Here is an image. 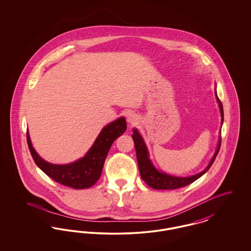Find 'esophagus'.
<instances>
[{"mask_svg": "<svg viewBox=\"0 0 251 251\" xmlns=\"http://www.w3.org/2000/svg\"><path fill=\"white\" fill-rule=\"evenodd\" d=\"M137 120H138V118H137V116L135 115V114H133V113H130L129 115H128V117H127V121L130 123V124H135V122H137Z\"/></svg>", "mask_w": 251, "mask_h": 251, "instance_id": "esophagus-1", "label": "esophagus"}]
</instances>
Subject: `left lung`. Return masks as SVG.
Listing matches in <instances>:
<instances>
[{"label":"left lung","instance_id":"obj_1","mask_svg":"<svg viewBox=\"0 0 251 251\" xmlns=\"http://www.w3.org/2000/svg\"><path fill=\"white\" fill-rule=\"evenodd\" d=\"M215 97H216L218 105L220 107V113H221V117H222L221 121L223 123L224 113H223L222 102L218 99V97L216 95V92H215ZM132 132L133 133L131 134V137H132L133 142H134L136 158H137V163H138V167H139V172H140L141 178L150 187H151L153 189H158V190L178 189L180 187L186 186L192 182H194L196 179L201 178L203 174H205L209 170V168L215 162V157L218 154V151H219L220 146H221V136H220L215 155L213 157V159L211 160V162L209 163L208 167H206L201 173L196 174L194 176H190V177H175V176H172V175H168L167 173L160 172L156 169L154 166L152 165L151 161L149 158V151H148L146 144L144 142L142 136L140 135V133L138 132L136 129H133Z\"/></svg>","mask_w":251,"mask_h":251}]
</instances>
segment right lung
I'll use <instances>...</instances> for the list:
<instances>
[{
    "mask_svg": "<svg viewBox=\"0 0 251 251\" xmlns=\"http://www.w3.org/2000/svg\"><path fill=\"white\" fill-rule=\"evenodd\" d=\"M127 123L124 118H120L100 132L93 146L86 154L78 161L69 165H53L43 160L36 153L32 146L27 131V144L36 166L50 178L60 184L74 189H84L94 185L100 179L108 151L114 141L126 131Z\"/></svg>",
    "mask_w": 251,
    "mask_h": 251,
    "instance_id": "1",
    "label": "right lung"
}]
</instances>
